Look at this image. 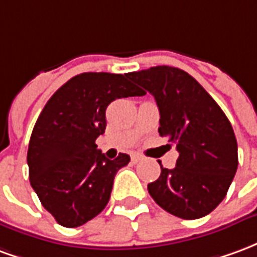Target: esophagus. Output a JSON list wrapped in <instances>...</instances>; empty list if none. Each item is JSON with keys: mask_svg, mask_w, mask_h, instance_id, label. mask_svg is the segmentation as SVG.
Wrapping results in <instances>:
<instances>
[{"mask_svg": "<svg viewBox=\"0 0 257 257\" xmlns=\"http://www.w3.org/2000/svg\"><path fill=\"white\" fill-rule=\"evenodd\" d=\"M142 160H143V157L139 156V154H135V156H132V162H135V164H136V162L142 161Z\"/></svg>", "mask_w": 257, "mask_h": 257, "instance_id": "obj_1", "label": "esophagus"}]
</instances>
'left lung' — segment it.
Returning <instances> with one entry per match:
<instances>
[{
    "instance_id": "left-lung-1",
    "label": "left lung",
    "mask_w": 257,
    "mask_h": 257,
    "mask_svg": "<svg viewBox=\"0 0 257 257\" xmlns=\"http://www.w3.org/2000/svg\"><path fill=\"white\" fill-rule=\"evenodd\" d=\"M126 77L154 96L161 136L176 143V167L161 165L147 190L169 213L193 220L206 216L226 197L238 168L237 139L226 114L183 70L157 66Z\"/></svg>"
}]
</instances>
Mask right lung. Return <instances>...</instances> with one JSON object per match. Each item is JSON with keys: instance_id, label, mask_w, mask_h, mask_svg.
I'll return each mask as SVG.
<instances>
[{"instance_id": "add662e5", "label": "right lung", "mask_w": 257, "mask_h": 257, "mask_svg": "<svg viewBox=\"0 0 257 257\" xmlns=\"http://www.w3.org/2000/svg\"><path fill=\"white\" fill-rule=\"evenodd\" d=\"M142 95L126 74L82 73L47 101L29 143V178L60 226H82L106 208L114 178L131 158L119 154L108 160L95 140L104 134L111 101Z\"/></svg>"}]
</instances>
